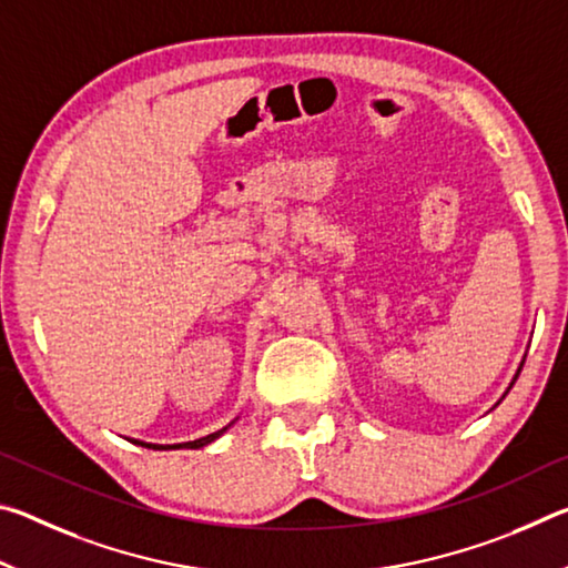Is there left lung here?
Returning a JSON list of instances; mask_svg holds the SVG:
<instances>
[{
  "instance_id": "1",
  "label": "left lung",
  "mask_w": 568,
  "mask_h": 568,
  "mask_svg": "<svg viewBox=\"0 0 568 568\" xmlns=\"http://www.w3.org/2000/svg\"><path fill=\"white\" fill-rule=\"evenodd\" d=\"M524 361H526V355H524ZM524 361H521V365H518V371H516V376H514V381H511V386H514V383H516L518 373H521V368H524ZM511 386H508V390H511ZM508 390H506V393H508ZM506 393H504V396H506Z\"/></svg>"
}]
</instances>
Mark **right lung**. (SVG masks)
<instances>
[{
    "label": "right lung",
    "mask_w": 568,
    "mask_h": 568,
    "mask_svg": "<svg viewBox=\"0 0 568 568\" xmlns=\"http://www.w3.org/2000/svg\"><path fill=\"white\" fill-rule=\"evenodd\" d=\"M237 420V418H235ZM235 420H230L225 428H220V430H215V434H207V436H203V438H195V440H185V444H145V440H138V438H128V440H132V444H138V446H145V448H152V450H178V448H203V446H210L213 444V440H217L220 436L223 434H227L230 430V426H233Z\"/></svg>",
    "instance_id": "add662e5"
}]
</instances>
